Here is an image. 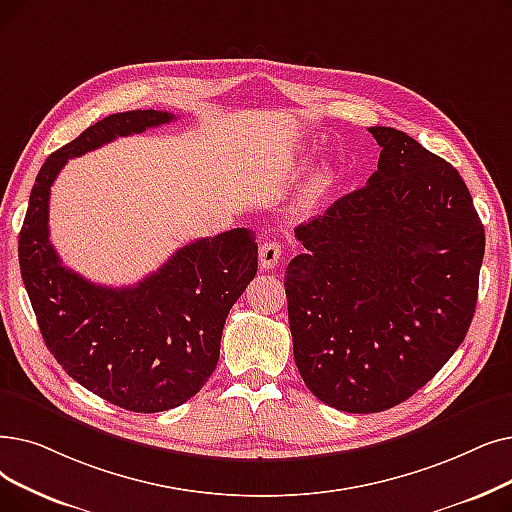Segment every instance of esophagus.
I'll list each match as a JSON object with an SVG mask.
<instances>
[{
  "label": "esophagus",
  "instance_id": "obj_1",
  "mask_svg": "<svg viewBox=\"0 0 512 512\" xmlns=\"http://www.w3.org/2000/svg\"><path fill=\"white\" fill-rule=\"evenodd\" d=\"M282 259V244L276 240L270 242H263L259 247V263L263 270H272L280 263Z\"/></svg>",
  "mask_w": 512,
  "mask_h": 512
}]
</instances>
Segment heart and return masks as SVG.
<instances>
[{
	"label": "heart",
	"instance_id": "1",
	"mask_svg": "<svg viewBox=\"0 0 512 512\" xmlns=\"http://www.w3.org/2000/svg\"><path fill=\"white\" fill-rule=\"evenodd\" d=\"M322 182H324V180H320V184H322Z\"/></svg>",
	"mask_w": 512,
	"mask_h": 512
}]
</instances>
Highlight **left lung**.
I'll list each match as a JSON object with an SVG mask.
<instances>
[{
	"mask_svg": "<svg viewBox=\"0 0 512 512\" xmlns=\"http://www.w3.org/2000/svg\"><path fill=\"white\" fill-rule=\"evenodd\" d=\"M381 146L366 186L295 228L284 274L295 364L320 402L351 414L406 402L471 326L485 232L460 173L408 133Z\"/></svg>",
	"mask_w": 512,
	"mask_h": 512,
	"instance_id": "8db88e82",
	"label": "left lung"
}]
</instances>
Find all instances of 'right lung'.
Masks as SVG:
<instances>
[{"mask_svg":"<svg viewBox=\"0 0 512 512\" xmlns=\"http://www.w3.org/2000/svg\"><path fill=\"white\" fill-rule=\"evenodd\" d=\"M173 119L127 110L50 154L18 236L22 282L50 353L87 391L144 414L182 406L209 381L230 309L257 274V242L247 228L228 230L184 244L138 284H94L52 247L50 188L69 159Z\"/></svg>","mask_w":512,"mask_h":512,"instance_id":"1","label":"right lung"}]
</instances>
